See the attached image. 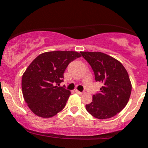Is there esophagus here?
Masks as SVG:
<instances>
[{
    "label": "esophagus",
    "mask_w": 148,
    "mask_h": 148,
    "mask_svg": "<svg viewBox=\"0 0 148 148\" xmlns=\"http://www.w3.org/2000/svg\"><path fill=\"white\" fill-rule=\"evenodd\" d=\"M75 92H76V93H77V94H79V95H81V94H83V93H82V92H80V91L77 90H75Z\"/></svg>",
    "instance_id": "34e87169"
}]
</instances>
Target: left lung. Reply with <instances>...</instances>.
<instances>
[{
    "mask_svg": "<svg viewBox=\"0 0 148 148\" xmlns=\"http://www.w3.org/2000/svg\"><path fill=\"white\" fill-rule=\"evenodd\" d=\"M95 74V80L102 84L99 93L86 105V111L99 119L116 116L127 105L132 83L122 64L110 55L100 51H80Z\"/></svg>",
    "mask_w": 148,
    "mask_h": 148,
    "instance_id": "1",
    "label": "left lung"
}]
</instances>
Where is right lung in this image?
Masks as SVG:
<instances>
[{
	"label": "right lung",
	"instance_id": "1",
	"mask_svg": "<svg viewBox=\"0 0 148 148\" xmlns=\"http://www.w3.org/2000/svg\"><path fill=\"white\" fill-rule=\"evenodd\" d=\"M81 56L74 51H53L40 54L22 77L24 100L31 111L41 118H51L62 111L71 92L62 86L68 64Z\"/></svg>",
	"mask_w": 148,
	"mask_h": 148
}]
</instances>
